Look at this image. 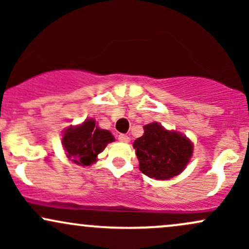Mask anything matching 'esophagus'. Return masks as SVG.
I'll return each instance as SVG.
<instances>
[{
	"label": "esophagus",
	"instance_id": "obj_1",
	"mask_svg": "<svg viewBox=\"0 0 249 249\" xmlns=\"http://www.w3.org/2000/svg\"><path fill=\"white\" fill-rule=\"evenodd\" d=\"M118 141L122 142H130V137L126 136V134H118Z\"/></svg>",
	"mask_w": 249,
	"mask_h": 249
}]
</instances>
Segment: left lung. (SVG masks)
<instances>
[{"instance_id":"1","label":"left lung","mask_w":249,"mask_h":249,"mask_svg":"<svg viewBox=\"0 0 249 249\" xmlns=\"http://www.w3.org/2000/svg\"><path fill=\"white\" fill-rule=\"evenodd\" d=\"M133 147L142 172L158 180L181 173L193 151L186 137L165 130L158 123L145 125L144 134L134 141Z\"/></svg>"}]
</instances>
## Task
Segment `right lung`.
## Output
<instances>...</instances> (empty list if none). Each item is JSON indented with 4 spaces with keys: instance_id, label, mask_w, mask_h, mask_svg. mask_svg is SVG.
<instances>
[{
    "instance_id": "1",
    "label": "right lung",
    "mask_w": 249,
    "mask_h": 249,
    "mask_svg": "<svg viewBox=\"0 0 249 249\" xmlns=\"http://www.w3.org/2000/svg\"><path fill=\"white\" fill-rule=\"evenodd\" d=\"M113 141L115 138L107 130L97 127L93 119H87L79 126L68 128L62 142L71 161L82 166H89L96 161V157L108 142Z\"/></svg>"
}]
</instances>
